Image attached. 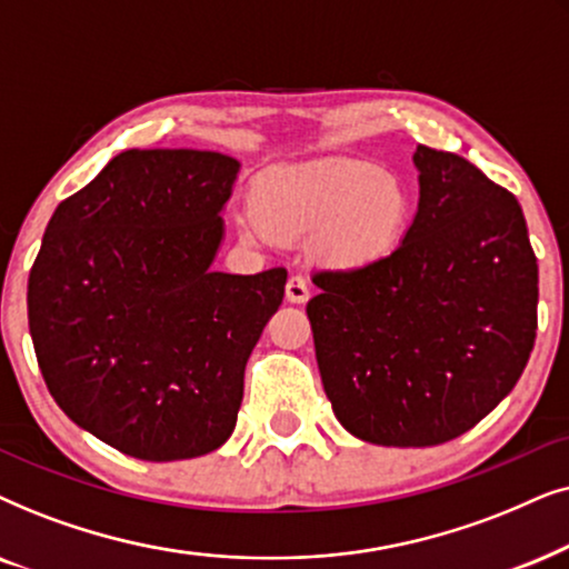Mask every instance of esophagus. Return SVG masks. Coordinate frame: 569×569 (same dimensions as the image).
I'll use <instances>...</instances> for the list:
<instances>
[{
    "instance_id": "1",
    "label": "esophagus",
    "mask_w": 569,
    "mask_h": 569,
    "mask_svg": "<svg viewBox=\"0 0 569 569\" xmlns=\"http://www.w3.org/2000/svg\"><path fill=\"white\" fill-rule=\"evenodd\" d=\"M286 299H289L291 305H305V301L309 299L307 280L301 278V276L289 278V283H286Z\"/></svg>"
}]
</instances>
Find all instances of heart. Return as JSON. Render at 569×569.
I'll list each match as a JSON object with an SVG mask.
<instances>
[{"mask_svg": "<svg viewBox=\"0 0 569 569\" xmlns=\"http://www.w3.org/2000/svg\"><path fill=\"white\" fill-rule=\"evenodd\" d=\"M411 216L403 181L359 161L276 169L257 179L252 210L237 216L247 244L299 241L317 233L315 252L336 270H361L398 247Z\"/></svg>", "mask_w": 569, "mask_h": 569, "instance_id": "heart-1", "label": "heart"}]
</instances>
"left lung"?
Instances as JSON below:
<instances>
[{"label": "left lung", "instance_id": "1", "mask_svg": "<svg viewBox=\"0 0 569 569\" xmlns=\"http://www.w3.org/2000/svg\"><path fill=\"white\" fill-rule=\"evenodd\" d=\"M419 210L398 249L320 272L307 317L346 431L431 448L510 396L536 340L539 264L515 194L471 161L419 146Z\"/></svg>", "mask_w": 569, "mask_h": 569}]
</instances>
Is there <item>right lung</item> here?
I'll return each instance as SVG.
<instances>
[{
  "instance_id": "right-lung-1",
  "label": "right lung",
  "mask_w": 569,
  "mask_h": 569,
  "mask_svg": "<svg viewBox=\"0 0 569 569\" xmlns=\"http://www.w3.org/2000/svg\"><path fill=\"white\" fill-rule=\"evenodd\" d=\"M241 163L124 150L62 200L28 278L36 359L57 406L124 456L187 460L237 427L244 367L286 270H213Z\"/></svg>"
}]
</instances>
